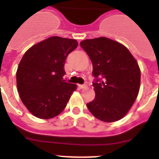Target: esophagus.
Returning <instances> with one entry per match:
<instances>
[{
	"instance_id": "obj_1",
	"label": "esophagus",
	"mask_w": 159,
	"mask_h": 159,
	"mask_svg": "<svg viewBox=\"0 0 159 159\" xmlns=\"http://www.w3.org/2000/svg\"><path fill=\"white\" fill-rule=\"evenodd\" d=\"M78 88L81 89H86V88H87V85H86V84H79V85H78Z\"/></svg>"
}]
</instances>
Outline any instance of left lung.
Returning a JSON list of instances; mask_svg holds the SVG:
<instances>
[{
  "label": "left lung",
  "instance_id": "8db88e82",
  "mask_svg": "<svg viewBox=\"0 0 159 159\" xmlns=\"http://www.w3.org/2000/svg\"><path fill=\"white\" fill-rule=\"evenodd\" d=\"M93 63L95 98L87 103L89 111L104 122L123 118L138 95L141 71L126 47L108 38L80 43Z\"/></svg>",
  "mask_w": 159,
  "mask_h": 159
}]
</instances>
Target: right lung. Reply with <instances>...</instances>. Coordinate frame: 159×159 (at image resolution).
<instances>
[{
    "label": "right lung",
    "instance_id": "right-lung-1",
    "mask_svg": "<svg viewBox=\"0 0 159 159\" xmlns=\"http://www.w3.org/2000/svg\"><path fill=\"white\" fill-rule=\"evenodd\" d=\"M77 41L54 36L32 46L23 55L17 70L21 100L34 116L51 119L64 110L76 85L66 82V59Z\"/></svg>",
    "mask_w": 159,
    "mask_h": 159
}]
</instances>
